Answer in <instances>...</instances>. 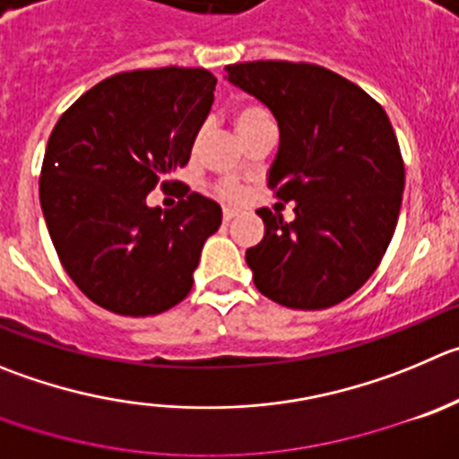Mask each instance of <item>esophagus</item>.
Here are the masks:
<instances>
[{
  "instance_id": "esophagus-1",
  "label": "esophagus",
  "mask_w": 459,
  "mask_h": 459,
  "mask_svg": "<svg viewBox=\"0 0 459 459\" xmlns=\"http://www.w3.org/2000/svg\"><path fill=\"white\" fill-rule=\"evenodd\" d=\"M235 215H238V210H235V208H224V221H230Z\"/></svg>"
}]
</instances>
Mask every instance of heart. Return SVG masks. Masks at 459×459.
<instances>
[{"instance_id":"1","label":"heart","mask_w":459,"mask_h":459,"mask_svg":"<svg viewBox=\"0 0 459 459\" xmlns=\"http://www.w3.org/2000/svg\"><path fill=\"white\" fill-rule=\"evenodd\" d=\"M235 128H238V133L247 131V128H254L258 126V124H264V122H272V117H269L267 110L263 108V106H255V104H249V106H242V108L235 110ZM217 195L221 196V199H238L239 196V190L235 183L230 181H221L217 183Z\"/></svg>"}]
</instances>
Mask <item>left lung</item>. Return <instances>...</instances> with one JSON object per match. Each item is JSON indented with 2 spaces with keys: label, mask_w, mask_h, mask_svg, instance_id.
Returning a JSON list of instances; mask_svg holds the SVG:
<instances>
[{
  "label": "left lung",
  "mask_w": 459,
  "mask_h": 459,
  "mask_svg": "<svg viewBox=\"0 0 459 459\" xmlns=\"http://www.w3.org/2000/svg\"><path fill=\"white\" fill-rule=\"evenodd\" d=\"M281 131L267 186L297 201L294 221L260 208L264 238L247 249L255 288L294 310L358 292L383 260L403 199L405 167L387 113L344 76L288 61L226 65Z\"/></svg>",
  "instance_id": "8db88e82"
}]
</instances>
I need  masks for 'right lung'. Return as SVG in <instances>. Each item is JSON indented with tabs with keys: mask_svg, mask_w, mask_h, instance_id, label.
Returning a JSON list of instances; mask_svg holds the SVG:
<instances>
[{
	"mask_svg": "<svg viewBox=\"0 0 459 459\" xmlns=\"http://www.w3.org/2000/svg\"><path fill=\"white\" fill-rule=\"evenodd\" d=\"M217 79L204 67L122 72L61 115L47 143L40 205L76 288L124 316L160 315L190 294L204 242L221 224L212 199L181 186L177 208L147 195L187 165Z\"/></svg>",
	"mask_w": 459,
	"mask_h": 459,
	"instance_id": "obj_1",
	"label": "right lung"
}]
</instances>
